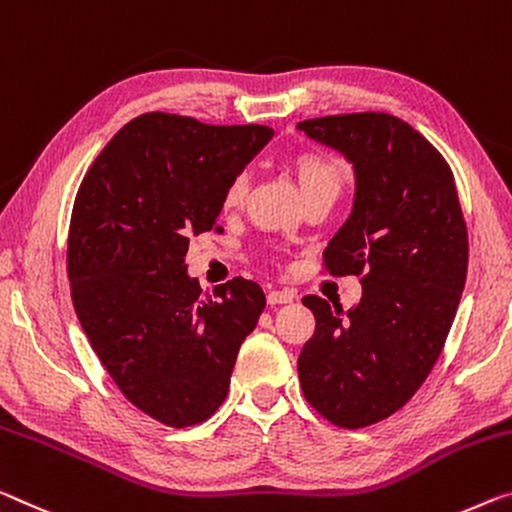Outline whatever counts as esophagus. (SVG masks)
Returning <instances> with one entry per match:
<instances>
[{"instance_id": "1", "label": "esophagus", "mask_w": 512, "mask_h": 512, "mask_svg": "<svg viewBox=\"0 0 512 512\" xmlns=\"http://www.w3.org/2000/svg\"><path fill=\"white\" fill-rule=\"evenodd\" d=\"M294 298H296V294L289 289H273V291H269V296H266L269 305H285V303H291Z\"/></svg>"}]
</instances>
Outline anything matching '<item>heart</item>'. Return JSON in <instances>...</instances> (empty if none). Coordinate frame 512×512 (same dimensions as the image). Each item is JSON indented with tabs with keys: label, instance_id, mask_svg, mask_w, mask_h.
<instances>
[{
	"label": "heart",
	"instance_id": "1",
	"mask_svg": "<svg viewBox=\"0 0 512 512\" xmlns=\"http://www.w3.org/2000/svg\"><path fill=\"white\" fill-rule=\"evenodd\" d=\"M289 168L294 173V180L300 189V196H310L316 191H337L342 189L344 184V170L337 164L335 159L326 157V154L319 152H298L294 157H289ZM248 180L246 175H237L234 180L227 184L223 205L227 209L239 207L246 196Z\"/></svg>",
	"mask_w": 512,
	"mask_h": 512
}]
</instances>
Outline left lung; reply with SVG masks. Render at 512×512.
Instances as JSON below:
<instances>
[{
  "instance_id": "left-lung-1",
  "label": "left lung",
  "mask_w": 512,
  "mask_h": 512,
  "mask_svg": "<svg viewBox=\"0 0 512 512\" xmlns=\"http://www.w3.org/2000/svg\"><path fill=\"white\" fill-rule=\"evenodd\" d=\"M353 166L346 223L326 248L330 273L362 278L351 310L305 296L316 330L298 358L305 399L344 428L394 415L442 353L467 278V227L444 157L389 113L296 125Z\"/></svg>"
}]
</instances>
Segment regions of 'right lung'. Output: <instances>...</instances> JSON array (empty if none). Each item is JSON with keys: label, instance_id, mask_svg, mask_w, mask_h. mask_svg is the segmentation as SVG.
Returning a JSON list of instances; mask_svg holds the SVG:
<instances>
[{"label": "right lung", "instance_id": "obj_1", "mask_svg": "<svg viewBox=\"0 0 512 512\" xmlns=\"http://www.w3.org/2000/svg\"><path fill=\"white\" fill-rule=\"evenodd\" d=\"M273 139L264 125L143 113L93 161L70 218L68 278L88 342L145 415L184 428L223 403L266 298L234 278L202 294L189 239L212 232L227 184Z\"/></svg>", "mask_w": 512, "mask_h": 512}]
</instances>
